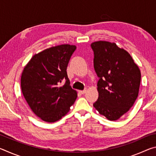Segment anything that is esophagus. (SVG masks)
<instances>
[{"label": "esophagus", "instance_id": "34e87169", "mask_svg": "<svg viewBox=\"0 0 156 156\" xmlns=\"http://www.w3.org/2000/svg\"><path fill=\"white\" fill-rule=\"evenodd\" d=\"M79 93H80V94H84L86 93V89H84V90H83V91H79Z\"/></svg>", "mask_w": 156, "mask_h": 156}]
</instances>
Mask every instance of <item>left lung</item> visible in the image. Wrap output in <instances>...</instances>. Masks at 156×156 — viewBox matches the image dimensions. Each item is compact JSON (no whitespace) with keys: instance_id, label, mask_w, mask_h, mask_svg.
<instances>
[{"instance_id":"left-lung-1","label":"left lung","mask_w":156,"mask_h":156,"mask_svg":"<svg viewBox=\"0 0 156 156\" xmlns=\"http://www.w3.org/2000/svg\"><path fill=\"white\" fill-rule=\"evenodd\" d=\"M98 98L94 107L109 120H117L133 106L138 96L141 73L129 53L114 43L91 44Z\"/></svg>"}]
</instances>
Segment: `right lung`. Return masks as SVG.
Returning <instances> with one entry per match:
<instances>
[{
	"instance_id": "right-lung-1",
	"label": "right lung",
	"mask_w": 156,
	"mask_h": 156,
	"mask_svg": "<svg viewBox=\"0 0 156 156\" xmlns=\"http://www.w3.org/2000/svg\"><path fill=\"white\" fill-rule=\"evenodd\" d=\"M76 45L61 44L31 58L21 76V89L29 106L43 121L54 122L65 115L77 92L70 86L67 67ZM65 81L62 86L61 83Z\"/></svg>"
}]
</instances>
